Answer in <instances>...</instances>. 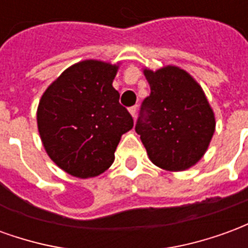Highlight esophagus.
Masks as SVG:
<instances>
[{"label": "esophagus", "mask_w": 248, "mask_h": 248, "mask_svg": "<svg viewBox=\"0 0 248 248\" xmlns=\"http://www.w3.org/2000/svg\"><path fill=\"white\" fill-rule=\"evenodd\" d=\"M130 114L133 115V118H135V115H137V106H131V108H129Z\"/></svg>", "instance_id": "esophagus-1"}]
</instances>
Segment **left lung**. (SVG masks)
<instances>
[{
    "instance_id": "obj_1",
    "label": "left lung",
    "mask_w": 248,
    "mask_h": 248,
    "mask_svg": "<svg viewBox=\"0 0 248 248\" xmlns=\"http://www.w3.org/2000/svg\"><path fill=\"white\" fill-rule=\"evenodd\" d=\"M150 85L135 131L147 155L167 171L194 166L207 151L215 131V115L201 85L178 66L143 69Z\"/></svg>"
}]
</instances>
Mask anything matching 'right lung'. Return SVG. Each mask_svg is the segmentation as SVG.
<instances>
[{
	"mask_svg": "<svg viewBox=\"0 0 248 248\" xmlns=\"http://www.w3.org/2000/svg\"><path fill=\"white\" fill-rule=\"evenodd\" d=\"M119 63L86 60L67 67L38 103L37 124L47 155L77 178L97 177L114 162L133 118L113 81Z\"/></svg>",
	"mask_w": 248,
	"mask_h": 248,
	"instance_id": "1",
	"label": "right lung"
}]
</instances>
